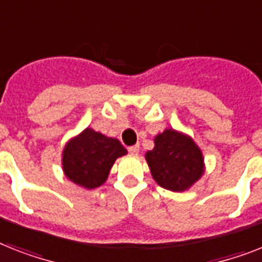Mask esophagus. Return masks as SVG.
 I'll return each mask as SVG.
<instances>
[{
    "instance_id": "1",
    "label": "esophagus",
    "mask_w": 262,
    "mask_h": 262,
    "mask_svg": "<svg viewBox=\"0 0 262 262\" xmlns=\"http://www.w3.org/2000/svg\"><path fill=\"white\" fill-rule=\"evenodd\" d=\"M128 152L131 155H138V152H139V146L136 144V146L128 147Z\"/></svg>"
}]
</instances>
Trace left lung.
Wrapping results in <instances>:
<instances>
[{
    "mask_svg": "<svg viewBox=\"0 0 262 262\" xmlns=\"http://www.w3.org/2000/svg\"><path fill=\"white\" fill-rule=\"evenodd\" d=\"M152 178L171 191H183L204 172L202 152L189 136L166 129L155 138L154 150L146 154Z\"/></svg>",
    "mask_w": 262,
    "mask_h": 262,
    "instance_id": "obj_1",
    "label": "left lung"
}]
</instances>
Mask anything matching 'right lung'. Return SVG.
Instances as JSON below:
<instances>
[{
  "label": "right lung",
  "instance_id": "right-lung-1",
  "mask_svg": "<svg viewBox=\"0 0 262 262\" xmlns=\"http://www.w3.org/2000/svg\"><path fill=\"white\" fill-rule=\"evenodd\" d=\"M127 154L118 139L85 128L64 148L62 168L72 182L95 189L107 179L116 158Z\"/></svg>",
  "mask_w": 262,
  "mask_h": 262
}]
</instances>
